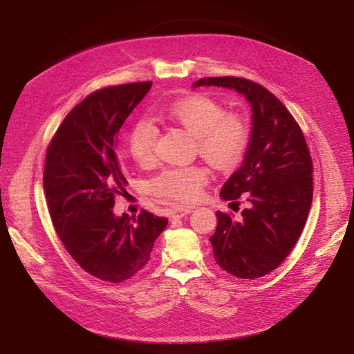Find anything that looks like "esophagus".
<instances>
[{
  "mask_svg": "<svg viewBox=\"0 0 354 354\" xmlns=\"http://www.w3.org/2000/svg\"><path fill=\"white\" fill-rule=\"evenodd\" d=\"M192 211L191 207H175L171 209V217L172 218H182L185 217L187 214H189Z\"/></svg>",
  "mask_w": 354,
  "mask_h": 354,
  "instance_id": "34e87169",
  "label": "esophagus"
}]
</instances>
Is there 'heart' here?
I'll return each mask as SVG.
<instances>
[{
    "instance_id": "heart-1",
    "label": "heart",
    "mask_w": 354,
    "mask_h": 354,
    "mask_svg": "<svg viewBox=\"0 0 354 354\" xmlns=\"http://www.w3.org/2000/svg\"><path fill=\"white\" fill-rule=\"evenodd\" d=\"M158 118L180 127L194 137L196 151L212 167L230 171L237 166L249 145V122L239 113H225L224 106L208 95L194 94L167 104ZM158 130L147 120H139L127 133L133 160L149 166L155 160ZM208 174L201 166L167 167L151 180V189L172 203L189 204L201 195Z\"/></svg>"
}]
</instances>
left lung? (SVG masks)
I'll use <instances>...</instances> for the list:
<instances>
[{
    "instance_id": "left-lung-1",
    "label": "left lung",
    "mask_w": 354,
    "mask_h": 354,
    "mask_svg": "<svg viewBox=\"0 0 354 354\" xmlns=\"http://www.w3.org/2000/svg\"><path fill=\"white\" fill-rule=\"evenodd\" d=\"M198 86H221L252 106V134L244 160L220 192L224 201L243 196L241 218L221 211L209 237L224 270L257 279L278 268L297 244L313 203V160L304 133L286 106L262 85L234 76L203 78Z\"/></svg>"
}]
</instances>
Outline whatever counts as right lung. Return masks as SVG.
Returning a JSON list of instances; mask_svg holds the SVG:
<instances>
[{
  "instance_id": "add662e5",
  "label": "right lung",
  "mask_w": 354,
  "mask_h": 354,
  "mask_svg": "<svg viewBox=\"0 0 354 354\" xmlns=\"http://www.w3.org/2000/svg\"><path fill=\"white\" fill-rule=\"evenodd\" d=\"M150 88L149 81L92 92L65 117L46 151L43 188L59 239L85 272L113 283L147 265L167 225L146 209L137 217L113 211L127 185L117 134Z\"/></svg>"
}]
</instances>
